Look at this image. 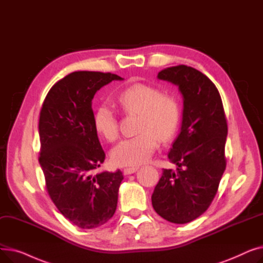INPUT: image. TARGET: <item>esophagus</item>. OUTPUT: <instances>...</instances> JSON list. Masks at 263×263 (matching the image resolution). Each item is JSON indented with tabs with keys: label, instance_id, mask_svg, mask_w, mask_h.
Wrapping results in <instances>:
<instances>
[{
	"label": "esophagus",
	"instance_id": "esophagus-1",
	"mask_svg": "<svg viewBox=\"0 0 263 263\" xmlns=\"http://www.w3.org/2000/svg\"><path fill=\"white\" fill-rule=\"evenodd\" d=\"M137 170H139V167H127V168H124L123 170V174L124 175H131V174H134Z\"/></svg>",
	"mask_w": 263,
	"mask_h": 263
}]
</instances>
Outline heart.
I'll use <instances>...</instances> for the list:
<instances>
[{"instance_id": "1", "label": "heart", "mask_w": 263, "mask_h": 263, "mask_svg": "<svg viewBox=\"0 0 263 263\" xmlns=\"http://www.w3.org/2000/svg\"><path fill=\"white\" fill-rule=\"evenodd\" d=\"M116 104L124 114H139L137 135L121 141L110 153L118 166H136L154 155L159 139L167 141L175 135L181 119V108L173 96L163 95L155 86L136 83L120 91ZM93 128L101 139L114 142L118 136V122L114 112L101 105L93 114Z\"/></svg>"}]
</instances>
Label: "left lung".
Segmentation results:
<instances>
[{
  "mask_svg": "<svg viewBox=\"0 0 263 263\" xmlns=\"http://www.w3.org/2000/svg\"><path fill=\"white\" fill-rule=\"evenodd\" d=\"M158 79L177 85L183 97L181 131L151 196L155 211L175 224H186L209 208L226 168L227 120L212 81L185 65L163 69Z\"/></svg>",
  "mask_w": 263,
  "mask_h": 263,
  "instance_id": "1",
  "label": "left lung"
}]
</instances>
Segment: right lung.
<instances>
[{
    "mask_svg": "<svg viewBox=\"0 0 263 263\" xmlns=\"http://www.w3.org/2000/svg\"><path fill=\"white\" fill-rule=\"evenodd\" d=\"M117 74L76 71L51 87L39 117V164L59 211L76 226L92 229L116 211L122 173L95 174L105 154L93 128L91 100Z\"/></svg>",
    "mask_w": 263,
    "mask_h": 263,
    "instance_id": "right-lung-1",
    "label": "right lung"
}]
</instances>
